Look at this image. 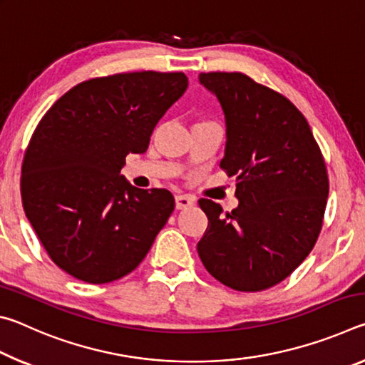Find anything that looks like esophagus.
I'll use <instances>...</instances> for the list:
<instances>
[{
    "label": "esophagus",
    "instance_id": "1",
    "mask_svg": "<svg viewBox=\"0 0 365 365\" xmlns=\"http://www.w3.org/2000/svg\"><path fill=\"white\" fill-rule=\"evenodd\" d=\"M195 205V200L190 196H185V195H178L175 196V209L178 211H183V209H188Z\"/></svg>",
    "mask_w": 365,
    "mask_h": 365
}]
</instances>
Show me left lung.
<instances>
[{
	"mask_svg": "<svg viewBox=\"0 0 365 365\" xmlns=\"http://www.w3.org/2000/svg\"><path fill=\"white\" fill-rule=\"evenodd\" d=\"M227 122L220 169L237 177L240 205L207 215L197 255L215 280L237 292H262L292 275L316 245L329 196L322 151L294 104L242 72H201Z\"/></svg>",
	"mask_w": 365,
	"mask_h": 365,
	"instance_id": "8db88e82",
	"label": "left lung"
}]
</instances>
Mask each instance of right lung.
Masks as SVG:
<instances>
[{"label": "right lung", "mask_w": 365, "mask_h": 365, "mask_svg": "<svg viewBox=\"0 0 365 365\" xmlns=\"http://www.w3.org/2000/svg\"><path fill=\"white\" fill-rule=\"evenodd\" d=\"M188 86L183 72L85 80L46 110L22 163L24 211L51 261L86 283L138 267L175 207L169 190L132 187L120 169Z\"/></svg>", "instance_id": "right-lung-1"}]
</instances>
